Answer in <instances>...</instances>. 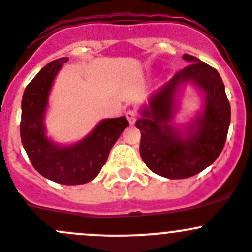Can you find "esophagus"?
I'll return each instance as SVG.
<instances>
[{
	"mask_svg": "<svg viewBox=\"0 0 252 252\" xmlns=\"http://www.w3.org/2000/svg\"><path fill=\"white\" fill-rule=\"evenodd\" d=\"M126 118L128 120L129 125H134L137 118H138V113L136 110H127L126 111Z\"/></svg>",
	"mask_w": 252,
	"mask_h": 252,
	"instance_id": "1",
	"label": "esophagus"
}]
</instances>
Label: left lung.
<instances>
[{
  "label": "left lung",
  "mask_w": 252,
  "mask_h": 252,
  "mask_svg": "<svg viewBox=\"0 0 252 252\" xmlns=\"http://www.w3.org/2000/svg\"><path fill=\"white\" fill-rule=\"evenodd\" d=\"M189 63L154 94L149 109L136 127L141 131L139 153L153 173L168 179H186L210 166L224 148L230 124V104L224 83L216 68L197 57L184 54ZM192 81L206 93L204 113L181 135L168 125L173 96L178 86Z\"/></svg>",
  "instance_id": "left-lung-1"
}]
</instances>
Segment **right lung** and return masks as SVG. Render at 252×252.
<instances>
[{"label": "right lung", "mask_w": 252, "mask_h": 252, "mask_svg": "<svg viewBox=\"0 0 252 252\" xmlns=\"http://www.w3.org/2000/svg\"><path fill=\"white\" fill-rule=\"evenodd\" d=\"M67 57L47 63L27 86L22 99L21 138L33 166L44 178L62 185L93 180L108 160L115 142L129 125L125 116L103 120L78 143L59 147L45 136L44 116L55 76Z\"/></svg>", "instance_id": "right-lung-1"}]
</instances>
